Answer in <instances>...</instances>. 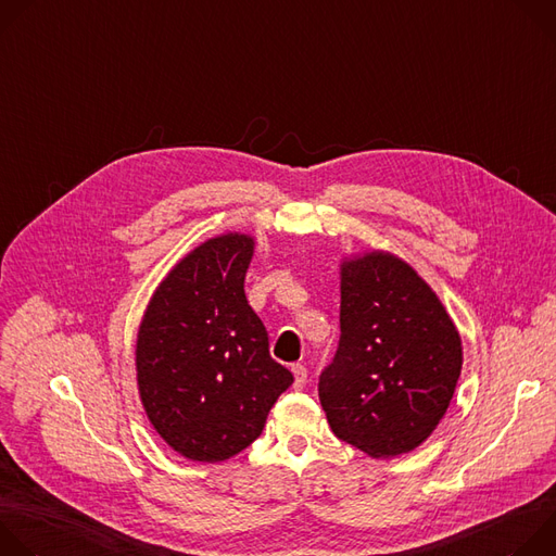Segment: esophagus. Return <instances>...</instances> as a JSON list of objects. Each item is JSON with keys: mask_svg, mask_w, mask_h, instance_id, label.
<instances>
[{"mask_svg": "<svg viewBox=\"0 0 556 556\" xmlns=\"http://www.w3.org/2000/svg\"><path fill=\"white\" fill-rule=\"evenodd\" d=\"M292 376H294V389H301L307 380V371L303 365H292Z\"/></svg>", "mask_w": 556, "mask_h": 556, "instance_id": "esophagus-1", "label": "esophagus"}]
</instances>
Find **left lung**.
<instances>
[{"label": "left lung", "instance_id": "left-lung-1", "mask_svg": "<svg viewBox=\"0 0 556 556\" xmlns=\"http://www.w3.org/2000/svg\"><path fill=\"white\" fill-rule=\"evenodd\" d=\"M341 339L319 401L337 438L369 457L418 448L444 418L462 339L433 288L399 255L341 260Z\"/></svg>", "mask_w": 556, "mask_h": 556}]
</instances>
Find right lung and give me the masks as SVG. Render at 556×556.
<instances>
[{
  "label": "right lung",
  "mask_w": 556,
  "mask_h": 556,
  "mask_svg": "<svg viewBox=\"0 0 556 556\" xmlns=\"http://www.w3.org/2000/svg\"><path fill=\"white\" fill-rule=\"evenodd\" d=\"M253 253V235L208 237L155 286L138 326L142 409L191 462H224L253 444L294 380L270 358L266 328L244 292Z\"/></svg>",
  "instance_id": "obj_1"
}]
</instances>
